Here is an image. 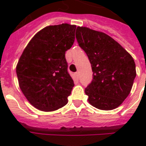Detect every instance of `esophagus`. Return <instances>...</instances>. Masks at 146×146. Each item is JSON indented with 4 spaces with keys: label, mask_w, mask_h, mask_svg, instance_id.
Returning a JSON list of instances; mask_svg holds the SVG:
<instances>
[{
    "label": "esophagus",
    "mask_w": 146,
    "mask_h": 146,
    "mask_svg": "<svg viewBox=\"0 0 146 146\" xmlns=\"http://www.w3.org/2000/svg\"><path fill=\"white\" fill-rule=\"evenodd\" d=\"M74 75H75L76 78L77 80H79V78H80V75H79V73H78V72H76V73H75V74H74Z\"/></svg>",
    "instance_id": "34e87169"
}]
</instances>
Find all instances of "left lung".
<instances>
[{"label": "left lung", "mask_w": 146, "mask_h": 146, "mask_svg": "<svg viewBox=\"0 0 146 146\" xmlns=\"http://www.w3.org/2000/svg\"><path fill=\"white\" fill-rule=\"evenodd\" d=\"M76 38L89 57L92 81L85 89L89 102L109 111L122 104L131 91L136 76L132 56L118 42L102 32L78 26Z\"/></svg>", "instance_id": "8db88e82"}]
</instances>
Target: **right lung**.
I'll use <instances>...</instances> for the list:
<instances>
[{"label":"right lung","mask_w":146,"mask_h":146,"mask_svg":"<svg viewBox=\"0 0 146 146\" xmlns=\"http://www.w3.org/2000/svg\"><path fill=\"white\" fill-rule=\"evenodd\" d=\"M76 26L63 23L42 29L29 42L17 65L21 91L29 103L43 111L67 104L74 86L65 52L75 40Z\"/></svg>","instance_id":"obj_1"}]
</instances>
